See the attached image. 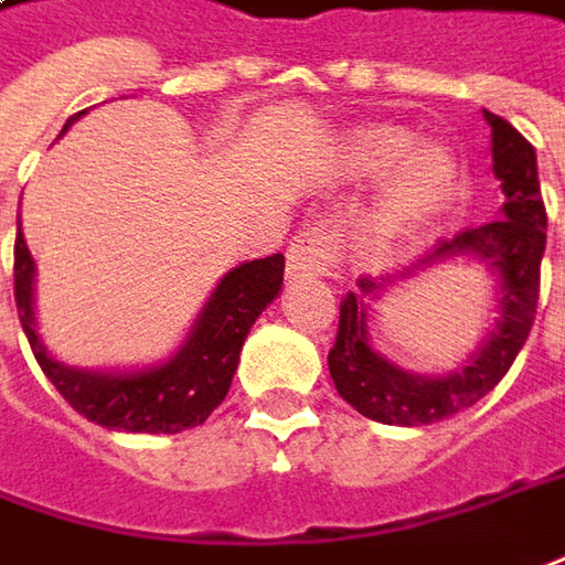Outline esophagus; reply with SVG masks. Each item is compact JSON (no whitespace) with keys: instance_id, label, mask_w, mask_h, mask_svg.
Segmentation results:
<instances>
[{"instance_id":"esophagus-1","label":"esophagus","mask_w":565,"mask_h":565,"mask_svg":"<svg viewBox=\"0 0 565 565\" xmlns=\"http://www.w3.org/2000/svg\"><path fill=\"white\" fill-rule=\"evenodd\" d=\"M286 258H289L291 276H313L326 274V270L332 267L334 252L332 245H329V239H326L317 227H307L305 233H298V236L291 239Z\"/></svg>"}]
</instances>
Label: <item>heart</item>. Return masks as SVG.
Here are the masks:
<instances>
[{
	"mask_svg": "<svg viewBox=\"0 0 565 565\" xmlns=\"http://www.w3.org/2000/svg\"><path fill=\"white\" fill-rule=\"evenodd\" d=\"M415 138L399 128H375L356 143V166L363 171H384L412 150ZM455 186V166L437 147L415 150L399 166L394 184L381 202L375 231L381 239H396L418 231L443 209Z\"/></svg>",
	"mask_w": 565,
	"mask_h": 565,
	"instance_id": "obj_1",
	"label": "heart"
}]
</instances>
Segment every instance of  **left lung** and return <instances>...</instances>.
Masks as SVG:
<instances>
[{"mask_svg": "<svg viewBox=\"0 0 565 565\" xmlns=\"http://www.w3.org/2000/svg\"><path fill=\"white\" fill-rule=\"evenodd\" d=\"M483 116L492 126V162L504 190L501 217L483 227H465L452 239H443L430 255L418 260V267L455 255L483 258L501 279V320L461 372L443 379H422L396 369L369 348L363 295L379 298L381 282H375L372 276H360V291H348L341 298L338 334L334 348L329 350V372L334 391L372 422L418 427L452 418L480 403L508 375L535 322L542 289V255L547 243V212L539 184L535 147L508 119L489 110H483Z\"/></svg>", "mask_w": 565, "mask_h": 565, "instance_id": "obj_1", "label": "left lung"}]
</instances>
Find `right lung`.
I'll use <instances>...</instances> for the list:
<instances>
[{
    "instance_id": "obj_1",
    "label": "right lung",
    "mask_w": 565,
    "mask_h": 565,
    "mask_svg": "<svg viewBox=\"0 0 565 565\" xmlns=\"http://www.w3.org/2000/svg\"><path fill=\"white\" fill-rule=\"evenodd\" d=\"M79 116L82 113H76L73 119ZM73 119L64 131L73 126ZM282 270V255L233 267L209 298L190 341L178 350L174 360L128 375H97L61 365L39 344L33 329V258L21 231L14 239V301L39 369L88 422L126 434H181L205 422L221 406L231 391L245 334L260 310L279 295Z\"/></svg>"
}]
</instances>
